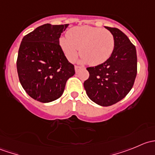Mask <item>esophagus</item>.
I'll return each instance as SVG.
<instances>
[{
  "label": "esophagus",
  "mask_w": 155,
  "mask_h": 155,
  "mask_svg": "<svg viewBox=\"0 0 155 155\" xmlns=\"http://www.w3.org/2000/svg\"><path fill=\"white\" fill-rule=\"evenodd\" d=\"M81 69H83V68L79 66H75V71H76V73H78L79 71V70H81Z\"/></svg>",
  "instance_id": "obj_1"
}]
</instances>
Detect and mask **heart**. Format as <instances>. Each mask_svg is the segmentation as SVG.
<instances>
[{"instance_id": "1", "label": "heart", "mask_w": 155, "mask_h": 155, "mask_svg": "<svg viewBox=\"0 0 155 155\" xmlns=\"http://www.w3.org/2000/svg\"><path fill=\"white\" fill-rule=\"evenodd\" d=\"M60 46L70 62L80 54L84 61L91 65L103 64L109 58L115 48V37L109 30L88 25L73 28L67 37H61Z\"/></svg>"}]
</instances>
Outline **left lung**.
Wrapping results in <instances>:
<instances>
[{
  "instance_id": "1",
  "label": "left lung",
  "mask_w": 155,
  "mask_h": 155,
  "mask_svg": "<svg viewBox=\"0 0 155 155\" xmlns=\"http://www.w3.org/2000/svg\"><path fill=\"white\" fill-rule=\"evenodd\" d=\"M105 28L115 37V48L105 62L87 68L89 77L84 87L93 102L109 107L125 97L132 88L137 73V56L135 46L122 31Z\"/></svg>"
}]
</instances>
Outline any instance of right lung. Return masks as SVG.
I'll list each match as a JSON object with an SVG mask.
<instances>
[{"instance_id":"1","label":"right lung","mask_w":155,"mask_h":155,"mask_svg":"<svg viewBox=\"0 0 155 155\" xmlns=\"http://www.w3.org/2000/svg\"><path fill=\"white\" fill-rule=\"evenodd\" d=\"M69 25L45 24L23 37L16 61L18 79L31 97L41 103L58 99L68 79L75 74L60 44Z\"/></svg>"}]
</instances>
